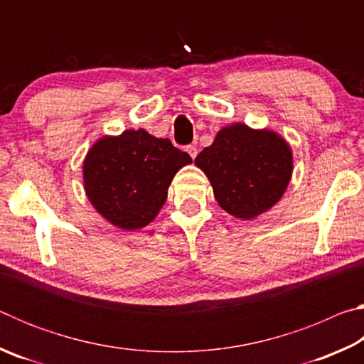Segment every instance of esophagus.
<instances>
[{"instance_id":"esophagus-1","label":"esophagus","mask_w":364,"mask_h":364,"mask_svg":"<svg viewBox=\"0 0 364 364\" xmlns=\"http://www.w3.org/2000/svg\"><path fill=\"white\" fill-rule=\"evenodd\" d=\"M186 151H188V154H189L191 157L196 159V156H197V147H196V146H193V144L188 146V147H186Z\"/></svg>"}]
</instances>
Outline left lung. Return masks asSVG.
Listing matches in <instances>:
<instances>
[{
	"label": "left lung",
	"instance_id": "obj_1",
	"mask_svg": "<svg viewBox=\"0 0 364 364\" xmlns=\"http://www.w3.org/2000/svg\"><path fill=\"white\" fill-rule=\"evenodd\" d=\"M194 164L207 175L218 205L242 220L279 202L292 176V151L286 139L244 123L221 128Z\"/></svg>",
	"mask_w": 364,
	"mask_h": 364
}]
</instances>
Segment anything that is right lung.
Returning a JSON list of instances; mask_svg holds the SVG:
<instances>
[{
  "instance_id": "obj_1",
  "label": "right lung",
  "mask_w": 364,
  "mask_h": 364,
  "mask_svg": "<svg viewBox=\"0 0 364 364\" xmlns=\"http://www.w3.org/2000/svg\"><path fill=\"white\" fill-rule=\"evenodd\" d=\"M191 162L170 139L143 128L104 136L85 157V193L110 225L139 230L157 217L176 171Z\"/></svg>"
}]
</instances>
